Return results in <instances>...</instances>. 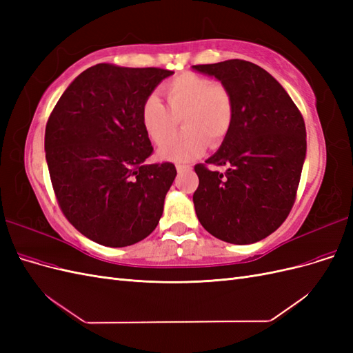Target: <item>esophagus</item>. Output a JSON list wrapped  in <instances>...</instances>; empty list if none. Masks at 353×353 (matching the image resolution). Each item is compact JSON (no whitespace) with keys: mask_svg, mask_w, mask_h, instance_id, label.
<instances>
[{"mask_svg":"<svg viewBox=\"0 0 353 353\" xmlns=\"http://www.w3.org/2000/svg\"><path fill=\"white\" fill-rule=\"evenodd\" d=\"M178 172H185V170H191V166L188 165H176Z\"/></svg>","mask_w":353,"mask_h":353,"instance_id":"obj_1","label":"esophagus"}]
</instances>
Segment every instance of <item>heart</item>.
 Returning a JSON list of instances; mask_svg holds the SVG:
<instances>
[{
  "label": "heart",
  "instance_id": "heart-1",
  "mask_svg": "<svg viewBox=\"0 0 353 353\" xmlns=\"http://www.w3.org/2000/svg\"><path fill=\"white\" fill-rule=\"evenodd\" d=\"M166 105L156 95H148L141 109L147 137L160 144L172 134L177 121L185 131L159 147L163 160L188 162L200 157L210 143L218 147L225 140L234 121V99L227 85L212 82L196 73H183L163 85Z\"/></svg>",
  "mask_w": 353,
  "mask_h": 353
}]
</instances>
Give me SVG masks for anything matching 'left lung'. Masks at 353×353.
Here are the masks:
<instances>
[{"label":"left lung","mask_w":353,"mask_h":353,"mask_svg":"<svg viewBox=\"0 0 353 353\" xmlns=\"http://www.w3.org/2000/svg\"><path fill=\"white\" fill-rule=\"evenodd\" d=\"M194 70L227 85L234 121L206 163L196 165V215L213 237L250 244L268 237L290 213L306 157L303 117L281 83L245 60L197 65Z\"/></svg>","instance_id":"obj_1"}]
</instances>
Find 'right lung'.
I'll return each instance as SVG.
<instances>
[{"mask_svg":"<svg viewBox=\"0 0 353 353\" xmlns=\"http://www.w3.org/2000/svg\"><path fill=\"white\" fill-rule=\"evenodd\" d=\"M174 72L100 63L63 92L46 128V159L61 212L90 240L125 248L150 236L176 176L145 165L153 147L141 109Z\"/></svg>","mask_w":353,"mask_h":353,"instance_id":"add662e5","label":"right lung"}]
</instances>
